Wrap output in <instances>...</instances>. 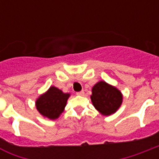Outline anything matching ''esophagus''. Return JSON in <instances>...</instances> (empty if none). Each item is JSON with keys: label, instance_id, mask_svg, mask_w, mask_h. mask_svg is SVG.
Segmentation results:
<instances>
[{"label": "esophagus", "instance_id": "34e87169", "mask_svg": "<svg viewBox=\"0 0 159 159\" xmlns=\"http://www.w3.org/2000/svg\"><path fill=\"white\" fill-rule=\"evenodd\" d=\"M77 96H83L84 95V91H81V92H77Z\"/></svg>", "mask_w": 159, "mask_h": 159}]
</instances>
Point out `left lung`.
Here are the masks:
<instances>
[{
  "mask_svg": "<svg viewBox=\"0 0 159 159\" xmlns=\"http://www.w3.org/2000/svg\"><path fill=\"white\" fill-rule=\"evenodd\" d=\"M92 104L100 113L110 116L115 113L122 103V94L116 87L105 82H99L92 88Z\"/></svg>",
  "mask_w": 159,
  "mask_h": 159,
  "instance_id": "obj_1",
  "label": "left lung"
}]
</instances>
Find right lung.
I'll use <instances>...</instances> for the list:
<instances>
[{
    "instance_id": "add662e5",
    "label": "right lung",
    "mask_w": 159,
    "mask_h": 159,
    "mask_svg": "<svg viewBox=\"0 0 159 159\" xmlns=\"http://www.w3.org/2000/svg\"><path fill=\"white\" fill-rule=\"evenodd\" d=\"M69 96L57 87H51L36 101V108L42 116L54 120L63 111Z\"/></svg>"
}]
</instances>
